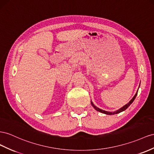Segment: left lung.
Here are the masks:
<instances>
[{
    "instance_id": "left-lung-1",
    "label": "left lung",
    "mask_w": 154,
    "mask_h": 154,
    "mask_svg": "<svg viewBox=\"0 0 154 154\" xmlns=\"http://www.w3.org/2000/svg\"><path fill=\"white\" fill-rule=\"evenodd\" d=\"M137 92H138V91H137ZM137 92L136 93V94H135V96H134V97H133V98L130 101V102H129L128 103H127V104H126L124 106H123L122 107L120 108V109H119V110L116 111H114V112H108V111H104V110H102V109H100V108L97 107V106H95L93 104V103L92 102H91V105L93 106V107L94 108V109H96L97 111H99V112H101V113H102L107 114V115H115V114H117V113H120V112H122V111H124V110H126V109H127V108L131 104L132 102L134 101V100H135V97H136V96H137Z\"/></svg>"
}]
</instances>
